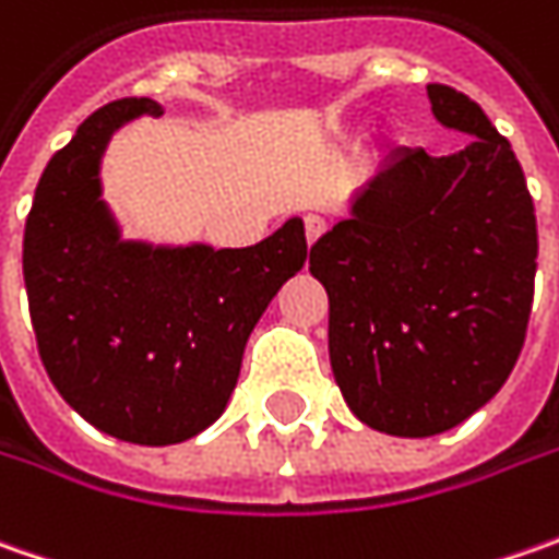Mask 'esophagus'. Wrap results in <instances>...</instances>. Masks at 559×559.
Returning a JSON list of instances; mask_svg holds the SVG:
<instances>
[{
	"instance_id": "1",
	"label": "esophagus",
	"mask_w": 559,
	"mask_h": 559,
	"mask_svg": "<svg viewBox=\"0 0 559 559\" xmlns=\"http://www.w3.org/2000/svg\"><path fill=\"white\" fill-rule=\"evenodd\" d=\"M323 233H326V221H323V217H317V214H308V217H305V236H308V246H313Z\"/></svg>"
}]
</instances>
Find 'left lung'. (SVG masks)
Returning <instances> with one entry per match:
<instances>
[{
  "label": "left lung",
  "mask_w": 559,
  "mask_h": 559,
  "mask_svg": "<svg viewBox=\"0 0 559 559\" xmlns=\"http://www.w3.org/2000/svg\"><path fill=\"white\" fill-rule=\"evenodd\" d=\"M426 90L432 115L476 140L441 158L397 148L311 248L335 382L360 423L401 439L454 429L498 395L526 342L538 264L510 142L469 96Z\"/></svg>",
  "instance_id": "8db88e82"
}]
</instances>
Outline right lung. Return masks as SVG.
<instances>
[{
    "instance_id": "1",
    "label": "right lung",
    "mask_w": 559,
    "mask_h": 559,
    "mask_svg": "<svg viewBox=\"0 0 559 559\" xmlns=\"http://www.w3.org/2000/svg\"><path fill=\"white\" fill-rule=\"evenodd\" d=\"M152 98H118L46 164L24 226V286L43 367L86 423L133 444H177L224 414L254 323L305 267L292 217L251 248L120 242L98 202V158Z\"/></svg>"
}]
</instances>
